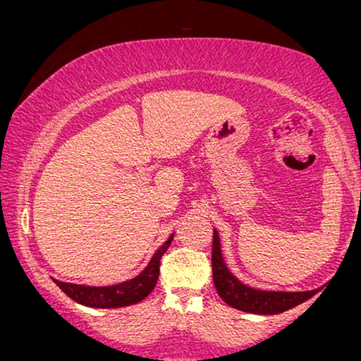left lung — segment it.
<instances>
[{
    "mask_svg": "<svg viewBox=\"0 0 361 361\" xmlns=\"http://www.w3.org/2000/svg\"><path fill=\"white\" fill-rule=\"evenodd\" d=\"M212 269H213V283L218 295L224 302L236 307L239 311L254 312V314H279V312L288 311L314 295V291H264L255 290L244 285L231 271L226 269L223 262L221 247H219V238L216 229H213V245H212Z\"/></svg>",
    "mask_w": 361,
    "mask_h": 361,
    "instance_id": "left-lung-1",
    "label": "left lung"
}]
</instances>
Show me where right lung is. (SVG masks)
Masks as SVG:
<instances>
[{
    "label": "right lung",
    "mask_w": 361,
    "mask_h": 361,
    "mask_svg": "<svg viewBox=\"0 0 361 361\" xmlns=\"http://www.w3.org/2000/svg\"><path fill=\"white\" fill-rule=\"evenodd\" d=\"M172 238H174V234H171L168 241L156 250L153 259L149 260L148 267L132 280L122 281V283L112 286H86L65 283V281L59 280H55V283L73 301L90 307H122L135 305V302L145 300L156 286V281H158L159 276L161 257L168 250Z\"/></svg>",
    "instance_id": "add662e5"
}]
</instances>
